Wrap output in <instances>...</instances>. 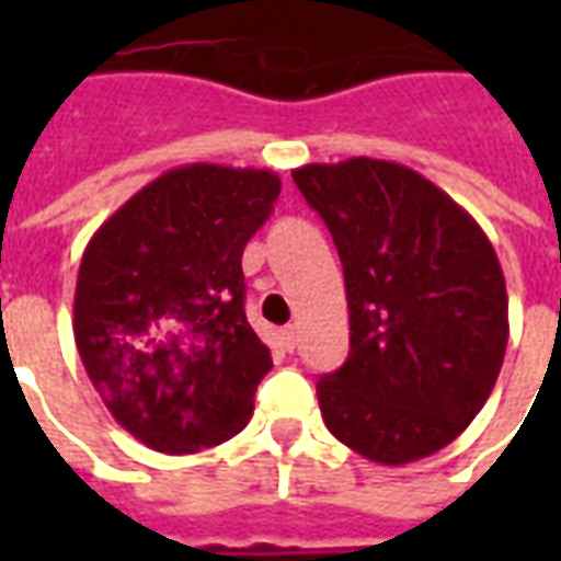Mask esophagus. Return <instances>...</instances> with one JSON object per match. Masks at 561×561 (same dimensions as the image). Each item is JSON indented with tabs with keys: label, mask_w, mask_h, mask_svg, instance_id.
<instances>
[{
	"label": "esophagus",
	"mask_w": 561,
	"mask_h": 561,
	"mask_svg": "<svg viewBox=\"0 0 561 561\" xmlns=\"http://www.w3.org/2000/svg\"><path fill=\"white\" fill-rule=\"evenodd\" d=\"M282 342H285V348H288V352L297 348V328H294V324H288V328L282 330Z\"/></svg>",
	"instance_id": "obj_1"
}]
</instances>
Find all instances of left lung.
<instances>
[{
  "label": "left lung",
  "mask_w": 561,
  "mask_h": 561,
  "mask_svg": "<svg viewBox=\"0 0 561 561\" xmlns=\"http://www.w3.org/2000/svg\"><path fill=\"white\" fill-rule=\"evenodd\" d=\"M333 233L348 360L318 381L342 445L381 466L433 457L493 393L507 348L502 264L481 225L405 164L348 159L291 171Z\"/></svg>",
  "instance_id": "1"
}]
</instances>
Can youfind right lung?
I'll use <instances>...</instances> for the list:
<instances>
[{
  "label": "right lung",
  "instance_id": "1",
  "mask_svg": "<svg viewBox=\"0 0 561 561\" xmlns=\"http://www.w3.org/2000/svg\"><path fill=\"white\" fill-rule=\"evenodd\" d=\"M282 180L183 164L144 185L83 249L75 342L114 421L161 454L228 442L252 417L270 348L243 309V249Z\"/></svg>",
  "mask_w": 561,
  "mask_h": 561
}]
</instances>
